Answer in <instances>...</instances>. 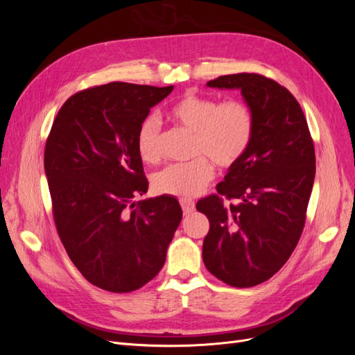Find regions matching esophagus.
Listing matches in <instances>:
<instances>
[{
    "instance_id": "1",
    "label": "esophagus",
    "mask_w": 355,
    "mask_h": 355,
    "mask_svg": "<svg viewBox=\"0 0 355 355\" xmlns=\"http://www.w3.org/2000/svg\"><path fill=\"white\" fill-rule=\"evenodd\" d=\"M180 206H182V210H184L185 214H189V213H192V211L196 210V204H194V201H191V200L182 198L180 200Z\"/></svg>"
}]
</instances>
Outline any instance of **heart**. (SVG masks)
<instances>
[{"label": "heart", "instance_id": "obj_1", "mask_svg": "<svg viewBox=\"0 0 355 355\" xmlns=\"http://www.w3.org/2000/svg\"><path fill=\"white\" fill-rule=\"evenodd\" d=\"M167 116L194 133L192 154L196 159L184 164H168L153 178L159 194L192 198L206 188L214 176V167L227 170L237 166L249 151L256 130L252 106L240 99L219 102L210 96L187 92L171 103ZM161 125L158 118L148 116L137 132V151L146 163L159 158Z\"/></svg>", "mask_w": 355, "mask_h": 355}]
</instances>
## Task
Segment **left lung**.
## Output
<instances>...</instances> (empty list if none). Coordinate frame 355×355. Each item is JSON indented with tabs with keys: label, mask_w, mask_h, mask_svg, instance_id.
I'll return each instance as SVG.
<instances>
[{
	"label": "left lung",
	"mask_w": 355,
	"mask_h": 355,
	"mask_svg": "<svg viewBox=\"0 0 355 355\" xmlns=\"http://www.w3.org/2000/svg\"><path fill=\"white\" fill-rule=\"evenodd\" d=\"M207 85L241 90L256 130L249 151L218 184V194L197 202L210 222L202 261L220 282L253 287L287 262L304 231L315 176L314 142L300 105L277 81L243 72ZM223 198L234 202L223 205Z\"/></svg>",
	"instance_id": "1"
}]
</instances>
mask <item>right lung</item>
I'll list each match as a JSON object with an SVG mask.
<instances>
[{
	"mask_svg": "<svg viewBox=\"0 0 355 355\" xmlns=\"http://www.w3.org/2000/svg\"><path fill=\"white\" fill-rule=\"evenodd\" d=\"M173 90L110 83L63 103L46 142L44 170L56 230L85 280L114 293L159 272L182 220L179 201L148 191L137 132Z\"/></svg>",
	"mask_w": 355,
	"mask_h": 355,
	"instance_id": "add662e5",
	"label": "right lung"
}]
</instances>
